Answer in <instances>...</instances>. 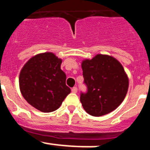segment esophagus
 Here are the masks:
<instances>
[{"label": "esophagus", "mask_w": 150, "mask_h": 150, "mask_svg": "<svg viewBox=\"0 0 150 150\" xmlns=\"http://www.w3.org/2000/svg\"><path fill=\"white\" fill-rule=\"evenodd\" d=\"M77 91H78V88H77V87H73V88H72V93H77Z\"/></svg>", "instance_id": "obj_1"}]
</instances>
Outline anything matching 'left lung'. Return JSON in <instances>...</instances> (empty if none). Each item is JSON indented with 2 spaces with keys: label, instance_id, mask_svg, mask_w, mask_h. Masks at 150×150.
<instances>
[{
  "label": "left lung",
  "instance_id": "obj_1",
  "mask_svg": "<svg viewBox=\"0 0 150 150\" xmlns=\"http://www.w3.org/2000/svg\"><path fill=\"white\" fill-rule=\"evenodd\" d=\"M81 67L87 92L81 94L84 110L101 117L115 110L128 90L129 80L122 65L110 56L97 54L82 62Z\"/></svg>",
  "mask_w": 150,
  "mask_h": 150
}]
</instances>
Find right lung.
Listing matches in <instances>:
<instances>
[{"mask_svg": "<svg viewBox=\"0 0 150 150\" xmlns=\"http://www.w3.org/2000/svg\"><path fill=\"white\" fill-rule=\"evenodd\" d=\"M62 60L54 53H40L30 58L20 71L19 85L25 100L44 113L57 110L71 90L66 74L61 69Z\"/></svg>", "mask_w": 150, "mask_h": 150, "instance_id": "right-lung-1", "label": "right lung"}]
</instances>
